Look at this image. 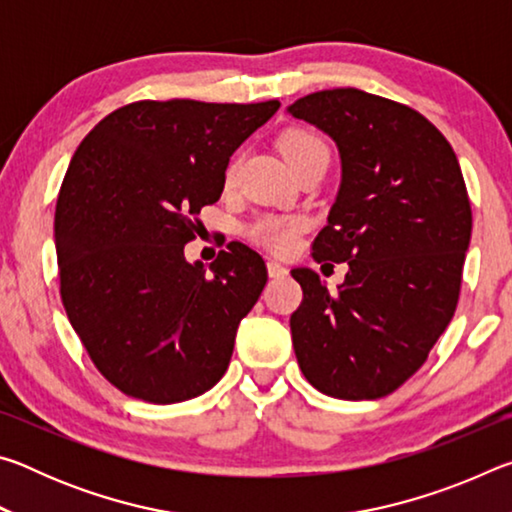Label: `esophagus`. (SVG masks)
I'll return each instance as SVG.
<instances>
[{"instance_id": "esophagus-1", "label": "esophagus", "mask_w": 512, "mask_h": 512, "mask_svg": "<svg viewBox=\"0 0 512 512\" xmlns=\"http://www.w3.org/2000/svg\"><path fill=\"white\" fill-rule=\"evenodd\" d=\"M266 268H268V275H271V277H284V275H289V268L282 266L280 262H273V259L266 264Z\"/></svg>"}]
</instances>
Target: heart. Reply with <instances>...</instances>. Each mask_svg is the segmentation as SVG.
Masks as SVG:
<instances>
[{
  "instance_id": "heart-1",
  "label": "heart",
  "mask_w": 512,
  "mask_h": 512,
  "mask_svg": "<svg viewBox=\"0 0 512 512\" xmlns=\"http://www.w3.org/2000/svg\"><path fill=\"white\" fill-rule=\"evenodd\" d=\"M280 151L293 169H300L302 164L314 160L320 153H329L325 142L320 140L318 135L307 133V131H289L280 137ZM239 160L235 158L228 169H225V185L235 183ZM305 228V221L300 216H282V214H264L248 225V237L255 241V244L264 246L273 253H289V250L296 246V239L300 230Z\"/></svg>"
}]
</instances>
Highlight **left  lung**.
<instances>
[{
	"label": "left lung",
	"instance_id": "obj_1",
	"mask_svg": "<svg viewBox=\"0 0 512 512\" xmlns=\"http://www.w3.org/2000/svg\"><path fill=\"white\" fill-rule=\"evenodd\" d=\"M287 110L339 146L341 187L311 255L350 266L336 291L293 268V350L320 393L377 400L420 370L456 311L472 235L463 173L445 135L404 103L336 88Z\"/></svg>",
	"mask_w": 512,
	"mask_h": 512
}]
</instances>
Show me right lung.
<instances>
[{
  "label": "right lung",
  "mask_w": 512,
  "mask_h": 512,
  "mask_svg": "<svg viewBox=\"0 0 512 512\" xmlns=\"http://www.w3.org/2000/svg\"><path fill=\"white\" fill-rule=\"evenodd\" d=\"M280 101H135L76 149L56 203L60 298L97 370L151 404L219 381L237 327L268 280L232 241L210 264L185 259L201 207L221 198L230 155Z\"/></svg>",
  "instance_id": "1"
}]
</instances>
